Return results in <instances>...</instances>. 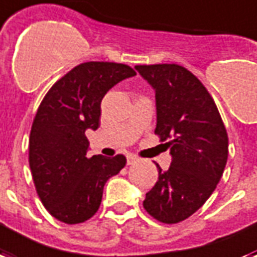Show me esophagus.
Here are the masks:
<instances>
[{
    "label": "esophagus",
    "instance_id": "1",
    "mask_svg": "<svg viewBox=\"0 0 257 257\" xmlns=\"http://www.w3.org/2000/svg\"><path fill=\"white\" fill-rule=\"evenodd\" d=\"M136 160L137 158L135 155H128V156H126V162H128V164H133Z\"/></svg>",
    "mask_w": 257,
    "mask_h": 257
}]
</instances>
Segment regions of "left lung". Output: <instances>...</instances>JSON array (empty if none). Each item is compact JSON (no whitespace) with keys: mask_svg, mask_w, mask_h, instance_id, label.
Wrapping results in <instances>:
<instances>
[{"mask_svg":"<svg viewBox=\"0 0 257 257\" xmlns=\"http://www.w3.org/2000/svg\"><path fill=\"white\" fill-rule=\"evenodd\" d=\"M155 90L156 129L172 156L143 206L160 222L176 224L206 202L228 160V133L206 87L179 64L135 66Z\"/></svg>","mask_w":257,"mask_h":257,"instance_id":"1","label":"left lung"}]
</instances>
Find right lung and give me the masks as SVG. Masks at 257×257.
Returning <instances> with one entry per match:
<instances>
[{
    "label": "right lung",
    "mask_w": 257,
    "mask_h": 257,
    "mask_svg": "<svg viewBox=\"0 0 257 257\" xmlns=\"http://www.w3.org/2000/svg\"><path fill=\"white\" fill-rule=\"evenodd\" d=\"M135 75L126 64L86 62L62 76L43 98L29 136V167L39 198L56 220L72 225L91 218L106 181L124 168V155L87 158L85 132L99 126L105 94Z\"/></svg>",
    "instance_id": "add662e5"
}]
</instances>
